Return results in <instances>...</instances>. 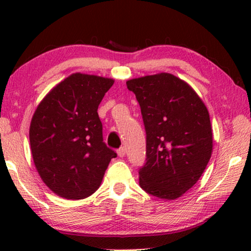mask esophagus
Segmentation results:
<instances>
[{
  "mask_svg": "<svg viewBox=\"0 0 251 251\" xmlns=\"http://www.w3.org/2000/svg\"><path fill=\"white\" fill-rule=\"evenodd\" d=\"M125 152H126L125 147H121L120 150L117 151V155H118V157H124L125 156Z\"/></svg>",
  "mask_w": 251,
  "mask_h": 251,
  "instance_id": "1",
  "label": "esophagus"
}]
</instances>
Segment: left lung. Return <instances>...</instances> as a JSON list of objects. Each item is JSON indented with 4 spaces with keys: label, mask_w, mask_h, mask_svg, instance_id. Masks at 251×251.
<instances>
[{
    "label": "left lung",
    "mask_w": 251,
    "mask_h": 251,
    "mask_svg": "<svg viewBox=\"0 0 251 251\" xmlns=\"http://www.w3.org/2000/svg\"><path fill=\"white\" fill-rule=\"evenodd\" d=\"M141 106L146 130V164L139 186L166 201L192 188L211 157L209 113L190 85L169 73L126 82Z\"/></svg>",
    "instance_id": "1"
}]
</instances>
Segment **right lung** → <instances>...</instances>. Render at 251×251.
<instances>
[{"instance_id": "right-lung-1", "label": "right lung", "mask_w": 251, "mask_h": 251, "mask_svg": "<svg viewBox=\"0 0 251 251\" xmlns=\"http://www.w3.org/2000/svg\"><path fill=\"white\" fill-rule=\"evenodd\" d=\"M113 84L112 78L74 73L53 87L34 113L29 126L34 165L59 197L91 196L117 156L103 142L97 113Z\"/></svg>"}]
</instances>
